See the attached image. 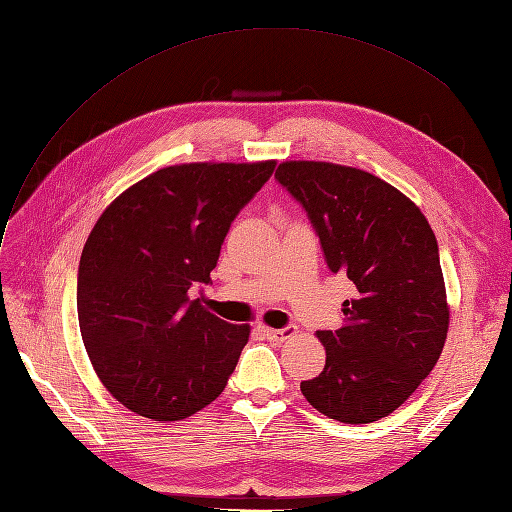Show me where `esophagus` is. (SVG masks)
<instances>
[{"instance_id":"obj_1","label":"esophagus","mask_w":512,"mask_h":512,"mask_svg":"<svg viewBox=\"0 0 512 512\" xmlns=\"http://www.w3.org/2000/svg\"><path fill=\"white\" fill-rule=\"evenodd\" d=\"M262 334H264V337H267L269 341L284 343V341H288L290 337H294L296 330H294V328H267V326H264V328H262Z\"/></svg>"}]
</instances>
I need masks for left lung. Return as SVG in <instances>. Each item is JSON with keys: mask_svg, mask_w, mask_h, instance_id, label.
I'll list each match as a JSON object with an SVG mask.
<instances>
[{"mask_svg": "<svg viewBox=\"0 0 512 512\" xmlns=\"http://www.w3.org/2000/svg\"><path fill=\"white\" fill-rule=\"evenodd\" d=\"M279 184L305 207L326 264L356 284L339 330H320L326 366L301 392L343 424L394 413L438 362L449 303L438 245L421 209L377 175L324 161H286Z\"/></svg>", "mask_w": 512, "mask_h": 512, "instance_id": "8db88e82", "label": "left lung"}]
</instances>
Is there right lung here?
<instances>
[{
  "label": "right lung",
  "mask_w": 512,
  "mask_h": 512,
  "mask_svg": "<svg viewBox=\"0 0 512 512\" xmlns=\"http://www.w3.org/2000/svg\"><path fill=\"white\" fill-rule=\"evenodd\" d=\"M277 161L182 163L118 195L88 235L78 271V322L99 381L154 421L214 402L250 339L190 298L207 284L239 209Z\"/></svg>",
  "instance_id": "obj_1"
}]
</instances>
